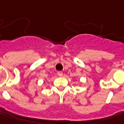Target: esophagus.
I'll list each match as a JSON object with an SVG mask.
<instances>
[{
	"label": "esophagus",
	"instance_id": "obj_1",
	"mask_svg": "<svg viewBox=\"0 0 124 124\" xmlns=\"http://www.w3.org/2000/svg\"><path fill=\"white\" fill-rule=\"evenodd\" d=\"M58 76H60V77H62V75H63V73H62V71H58Z\"/></svg>",
	"mask_w": 124,
	"mask_h": 124
}]
</instances>
